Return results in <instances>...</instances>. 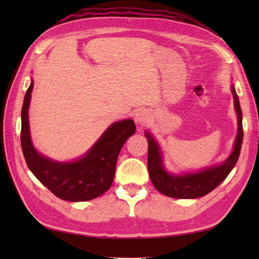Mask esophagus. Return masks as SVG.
<instances>
[{"label": "esophagus", "mask_w": 259, "mask_h": 259, "mask_svg": "<svg viewBox=\"0 0 259 259\" xmlns=\"http://www.w3.org/2000/svg\"><path fill=\"white\" fill-rule=\"evenodd\" d=\"M135 121L137 124H145L148 121V113L145 110H139V111L136 112L135 114Z\"/></svg>", "instance_id": "34e87169"}]
</instances>
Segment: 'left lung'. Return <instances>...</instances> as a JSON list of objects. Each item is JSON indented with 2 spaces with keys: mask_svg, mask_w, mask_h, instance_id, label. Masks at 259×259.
Here are the masks:
<instances>
[{
  "mask_svg": "<svg viewBox=\"0 0 259 259\" xmlns=\"http://www.w3.org/2000/svg\"><path fill=\"white\" fill-rule=\"evenodd\" d=\"M234 97V106L238 119V134L236 137L234 150L227 160L219 166H213L198 172L172 175L163 167L161 150L156 140L150 134L146 133L148 140V170L153 186L162 195L179 198V199H191L199 198L212 191L221 185L232 171L239 158L243 144V113H241L239 99L234 85H232Z\"/></svg>",
  "mask_w": 259,
  "mask_h": 259,
  "instance_id": "1",
  "label": "left lung"
}]
</instances>
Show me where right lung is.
Segmentation results:
<instances>
[{
	"mask_svg": "<svg viewBox=\"0 0 259 259\" xmlns=\"http://www.w3.org/2000/svg\"><path fill=\"white\" fill-rule=\"evenodd\" d=\"M33 81L26 90L21 112V146L27 167L53 195L68 201H87L104 194L111 186L121 148L136 131L134 120L114 122L91 149L73 162L53 161L32 145L29 106Z\"/></svg>",
	"mask_w": 259,
	"mask_h": 259,
	"instance_id": "obj_1",
	"label": "right lung"
}]
</instances>
